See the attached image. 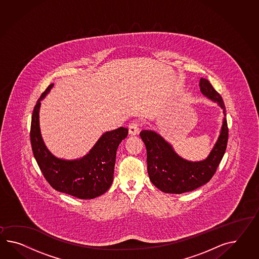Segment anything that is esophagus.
Instances as JSON below:
<instances>
[{
  "label": "esophagus",
  "mask_w": 259,
  "mask_h": 259,
  "mask_svg": "<svg viewBox=\"0 0 259 259\" xmlns=\"http://www.w3.org/2000/svg\"><path fill=\"white\" fill-rule=\"evenodd\" d=\"M139 124L138 121H133L131 123H129L128 125V131L129 134L132 136H136L139 135Z\"/></svg>",
  "instance_id": "obj_1"
}]
</instances>
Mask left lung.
<instances>
[{"instance_id": "left-lung-1", "label": "left lung", "mask_w": 259, "mask_h": 259, "mask_svg": "<svg viewBox=\"0 0 259 259\" xmlns=\"http://www.w3.org/2000/svg\"><path fill=\"white\" fill-rule=\"evenodd\" d=\"M199 87L203 95L218 103L225 115L220 136L205 160L191 162L179 156L168 142L152 130H143L139 134L147 149V169L150 180L164 193L183 194L208 183L227 150L228 127L223 98L206 78H200Z\"/></svg>"}]
</instances>
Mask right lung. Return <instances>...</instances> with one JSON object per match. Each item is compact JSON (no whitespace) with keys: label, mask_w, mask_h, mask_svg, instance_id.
Returning <instances> with one entry per match:
<instances>
[{"label":"right lung","mask_w":259,"mask_h":259,"mask_svg":"<svg viewBox=\"0 0 259 259\" xmlns=\"http://www.w3.org/2000/svg\"><path fill=\"white\" fill-rule=\"evenodd\" d=\"M53 84L46 89L33 108L31 122V144L39 168L51 187L80 199H92L105 194L113 182L116 152L128 130L120 127L103 134L88 154L80 159L55 157L45 145L39 127V108Z\"/></svg>","instance_id":"add662e5"}]
</instances>
